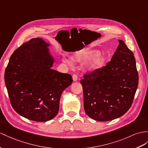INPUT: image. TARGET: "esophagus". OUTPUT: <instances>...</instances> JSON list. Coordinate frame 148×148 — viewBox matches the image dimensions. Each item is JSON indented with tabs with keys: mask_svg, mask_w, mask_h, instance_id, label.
Masks as SVG:
<instances>
[{
	"mask_svg": "<svg viewBox=\"0 0 148 148\" xmlns=\"http://www.w3.org/2000/svg\"><path fill=\"white\" fill-rule=\"evenodd\" d=\"M72 78H73V80L74 82H77L78 80V77H77V75H75V74L73 75V76H72Z\"/></svg>",
	"mask_w": 148,
	"mask_h": 148,
	"instance_id": "esophagus-1",
	"label": "esophagus"
}]
</instances>
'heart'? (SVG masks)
Masks as SVG:
<instances>
[{"label":"heart","mask_w":148,"mask_h":148,"mask_svg":"<svg viewBox=\"0 0 148 148\" xmlns=\"http://www.w3.org/2000/svg\"><path fill=\"white\" fill-rule=\"evenodd\" d=\"M100 51L97 49L88 50L78 53L75 57V60L80 63H88L91 62L90 68L92 70H96L102 68L106 62V58L103 56L100 55ZM67 63L71 64L69 62Z\"/></svg>","instance_id":"1"}]
</instances>
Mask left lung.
I'll list each match as a JSON object with an SVG mask.
<instances>
[{"mask_svg":"<svg viewBox=\"0 0 148 148\" xmlns=\"http://www.w3.org/2000/svg\"><path fill=\"white\" fill-rule=\"evenodd\" d=\"M116 52L107 65L84 75L80 81L85 113L93 119L109 121L130 109L139 77L135 58L124 42L119 39Z\"/></svg>","mask_w":148,"mask_h":148,"instance_id":"8db88e82","label":"left lung"}]
</instances>
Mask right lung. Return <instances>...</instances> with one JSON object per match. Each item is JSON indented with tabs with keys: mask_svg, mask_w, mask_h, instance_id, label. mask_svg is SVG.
Returning a JSON list of instances; mask_svg holds the SVG:
<instances>
[{
	"mask_svg": "<svg viewBox=\"0 0 148 148\" xmlns=\"http://www.w3.org/2000/svg\"><path fill=\"white\" fill-rule=\"evenodd\" d=\"M49 46L40 38H32L14 51L5 70L12 107L31 121L46 122L55 117L62 92L73 82L70 74L51 69L55 59Z\"/></svg>",
	"mask_w": 148,
	"mask_h": 148,
	"instance_id": "add662e5",
	"label": "right lung"
}]
</instances>
